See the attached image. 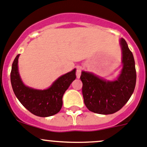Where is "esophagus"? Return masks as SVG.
<instances>
[{"instance_id": "esophagus-1", "label": "esophagus", "mask_w": 147, "mask_h": 147, "mask_svg": "<svg viewBox=\"0 0 147 147\" xmlns=\"http://www.w3.org/2000/svg\"><path fill=\"white\" fill-rule=\"evenodd\" d=\"M82 67H78L76 69V76L78 78H80L82 72Z\"/></svg>"}]
</instances>
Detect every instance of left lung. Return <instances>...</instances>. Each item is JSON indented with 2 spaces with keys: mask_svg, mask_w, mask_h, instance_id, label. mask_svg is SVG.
<instances>
[{
  "mask_svg": "<svg viewBox=\"0 0 147 147\" xmlns=\"http://www.w3.org/2000/svg\"><path fill=\"white\" fill-rule=\"evenodd\" d=\"M123 67L115 81H106L91 73L82 72L84 103L88 110L101 115H110L120 110L131 98L136 82L135 61L123 38L120 40Z\"/></svg>",
  "mask_w": 147,
  "mask_h": 147,
  "instance_id": "8db88e82",
  "label": "left lung"
}]
</instances>
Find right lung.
I'll return each instance as SVG.
<instances>
[{
    "label": "right lung",
    "instance_id": "obj_1",
    "mask_svg": "<svg viewBox=\"0 0 147 147\" xmlns=\"http://www.w3.org/2000/svg\"><path fill=\"white\" fill-rule=\"evenodd\" d=\"M18 54L13 60L11 83L14 94L22 105L31 113L39 117H49L58 113L62 107V97L76 78L75 69L59 78L49 88L35 90L23 84L18 72Z\"/></svg>",
    "mask_w": 147,
    "mask_h": 147
}]
</instances>
